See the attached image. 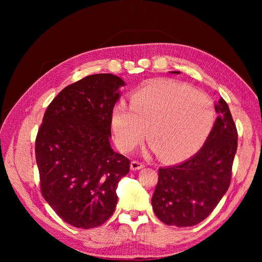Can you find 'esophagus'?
Masks as SVG:
<instances>
[{
    "instance_id": "obj_1",
    "label": "esophagus",
    "mask_w": 262,
    "mask_h": 262,
    "mask_svg": "<svg viewBox=\"0 0 262 262\" xmlns=\"http://www.w3.org/2000/svg\"><path fill=\"white\" fill-rule=\"evenodd\" d=\"M144 166H145L144 163L139 162V161H132L131 162V169L132 170H139L141 168H143Z\"/></svg>"
}]
</instances>
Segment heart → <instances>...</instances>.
Returning <instances> with one entry per match:
<instances>
[{"mask_svg": "<svg viewBox=\"0 0 262 262\" xmlns=\"http://www.w3.org/2000/svg\"><path fill=\"white\" fill-rule=\"evenodd\" d=\"M215 108L207 94L172 80H156L133 94L130 109L112 112L117 146L129 152L147 138L162 158L179 161L194 154L212 131Z\"/></svg>", "mask_w": 262, "mask_h": 262, "instance_id": "b5f03b06", "label": "heart"}]
</instances>
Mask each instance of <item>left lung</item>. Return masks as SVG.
I'll return each instance as SVG.
<instances>
[{"instance_id":"obj_1","label":"left lung","mask_w":262,"mask_h":262,"mask_svg":"<svg viewBox=\"0 0 262 262\" xmlns=\"http://www.w3.org/2000/svg\"><path fill=\"white\" fill-rule=\"evenodd\" d=\"M171 73L179 74V71ZM215 112L219 117L199 152L184 163L158 169L152 207L165 224L187 227L200 223L215 209L231 184L238 134L222 97Z\"/></svg>"}]
</instances>
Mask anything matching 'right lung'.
Masks as SVG:
<instances>
[{
	"instance_id": "obj_1",
	"label": "right lung",
	"mask_w": 262,
	"mask_h": 262,
	"mask_svg": "<svg viewBox=\"0 0 262 262\" xmlns=\"http://www.w3.org/2000/svg\"><path fill=\"white\" fill-rule=\"evenodd\" d=\"M124 85L114 74H93L63 89L43 115L35 143L40 191L54 212L78 228L113 215L118 182L130 161L110 146L112 112Z\"/></svg>"
}]
</instances>
